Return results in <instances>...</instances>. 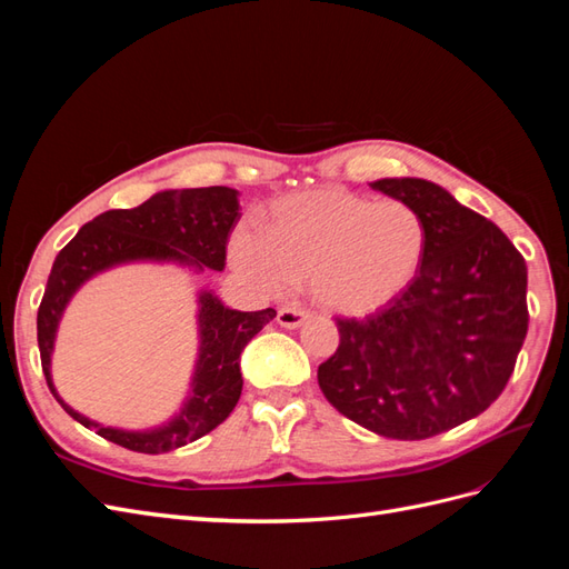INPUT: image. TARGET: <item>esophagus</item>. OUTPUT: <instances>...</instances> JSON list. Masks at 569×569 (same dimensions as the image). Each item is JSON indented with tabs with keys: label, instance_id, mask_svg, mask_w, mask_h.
Listing matches in <instances>:
<instances>
[{
	"label": "esophagus",
	"instance_id": "34e87169",
	"mask_svg": "<svg viewBox=\"0 0 569 569\" xmlns=\"http://www.w3.org/2000/svg\"><path fill=\"white\" fill-rule=\"evenodd\" d=\"M306 320H308V311H303V308L287 306L278 311V322L287 327V330H297V327H301Z\"/></svg>",
	"mask_w": 569,
	"mask_h": 569
}]
</instances>
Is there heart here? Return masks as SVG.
<instances>
[{
  "instance_id": "1",
  "label": "heart",
  "mask_w": 569,
  "mask_h": 569,
  "mask_svg": "<svg viewBox=\"0 0 569 569\" xmlns=\"http://www.w3.org/2000/svg\"><path fill=\"white\" fill-rule=\"evenodd\" d=\"M427 228L412 206L372 201L341 187L289 194L272 203L270 226L242 222L230 263L263 295L308 282L327 311L368 316L416 280Z\"/></svg>"
}]
</instances>
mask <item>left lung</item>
<instances>
[{
    "label": "left lung",
    "instance_id": "1",
    "mask_svg": "<svg viewBox=\"0 0 569 569\" xmlns=\"http://www.w3.org/2000/svg\"><path fill=\"white\" fill-rule=\"evenodd\" d=\"M370 187L422 216L425 261L382 311L337 318L339 347L318 385L370 432L420 441L477 418L506 389L529 325L527 263L491 220L435 182Z\"/></svg>",
    "mask_w": 569,
    "mask_h": 569
}]
</instances>
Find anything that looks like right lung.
Instances as JSON below:
<instances>
[{"instance_id":"add662e5","label":"right lung","mask_w":569,"mask_h":569,"mask_svg":"<svg viewBox=\"0 0 569 569\" xmlns=\"http://www.w3.org/2000/svg\"><path fill=\"white\" fill-rule=\"evenodd\" d=\"M239 192L232 187L163 189L134 209L97 216L68 242L51 266L38 311V343L47 385L61 408L82 427L94 429L123 449L137 453H168L209 435L226 420L242 393L239 356L247 343L278 316L266 311H234L211 289L197 295L199 353L189 393L173 418L151 429L104 427L68 406L51 382V351L68 301L94 274L126 263H176L192 272L226 268L228 237L239 213Z\"/></svg>"}]
</instances>
